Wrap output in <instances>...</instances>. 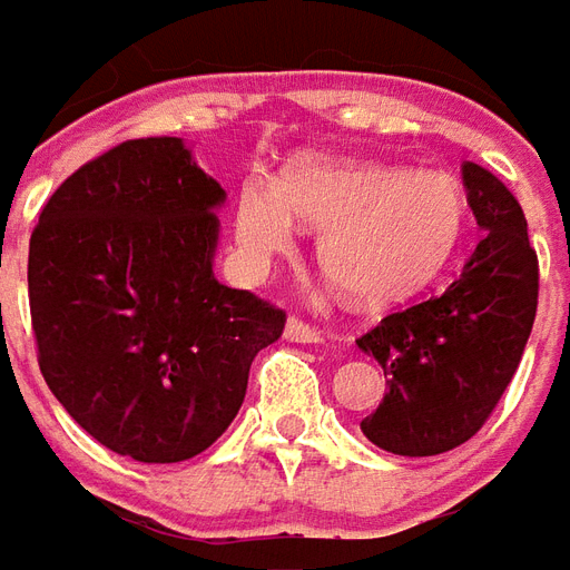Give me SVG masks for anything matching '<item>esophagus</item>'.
I'll return each instance as SVG.
<instances>
[{
  "mask_svg": "<svg viewBox=\"0 0 570 570\" xmlns=\"http://www.w3.org/2000/svg\"><path fill=\"white\" fill-rule=\"evenodd\" d=\"M284 335L289 341H298V344H317V341H323V332H320L317 326H311V323H305V320L298 317L286 320Z\"/></svg>",
  "mask_w": 570,
  "mask_h": 570,
  "instance_id": "obj_1",
  "label": "esophagus"
}]
</instances>
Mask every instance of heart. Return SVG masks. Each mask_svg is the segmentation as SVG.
I'll list each match as a JSON object with an SVG mask.
<instances>
[{
    "instance_id": "obj_1",
    "label": "heart",
    "mask_w": 570,
    "mask_h": 570,
    "mask_svg": "<svg viewBox=\"0 0 570 570\" xmlns=\"http://www.w3.org/2000/svg\"><path fill=\"white\" fill-rule=\"evenodd\" d=\"M465 189L438 168L293 159L281 184L250 175L235 196V242L253 268L323 226V272L356 302L416 293L446 265L465 226Z\"/></svg>"
}]
</instances>
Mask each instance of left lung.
<instances>
[{
  "label": "left lung",
  "instance_id": "left-lung-1",
  "mask_svg": "<svg viewBox=\"0 0 570 570\" xmlns=\"http://www.w3.org/2000/svg\"><path fill=\"white\" fill-rule=\"evenodd\" d=\"M462 184L483 232L462 274L356 338L386 374V395L362 432L399 456H438L478 435L532 335L538 253L520 202L478 163L462 166Z\"/></svg>",
  "mask_w": 570,
  "mask_h": 570
}]
</instances>
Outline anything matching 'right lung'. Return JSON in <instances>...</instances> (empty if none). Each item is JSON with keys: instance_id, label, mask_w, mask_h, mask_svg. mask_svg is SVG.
Returning a JSON list of instances; mask_svg holds the SVG:
<instances>
[{"instance_id": "add662e5", "label": "right lung", "mask_w": 570, "mask_h": 570, "mask_svg": "<svg viewBox=\"0 0 570 570\" xmlns=\"http://www.w3.org/2000/svg\"><path fill=\"white\" fill-rule=\"evenodd\" d=\"M226 193L180 138L83 163L29 238L38 368L83 432L138 462L199 456L229 429L286 311L214 277Z\"/></svg>"}]
</instances>
